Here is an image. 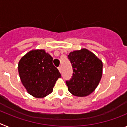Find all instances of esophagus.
I'll use <instances>...</instances> for the list:
<instances>
[{
	"mask_svg": "<svg viewBox=\"0 0 127 127\" xmlns=\"http://www.w3.org/2000/svg\"><path fill=\"white\" fill-rule=\"evenodd\" d=\"M58 70H59V72H60V73H62V67L61 66H60V67H58Z\"/></svg>",
	"mask_w": 127,
	"mask_h": 127,
	"instance_id": "obj_1",
	"label": "esophagus"
}]
</instances>
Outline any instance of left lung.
Returning <instances> with one entry per match:
<instances>
[{
	"mask_svg": "<svg viewBox=\"0 0 127 127\" xmlns=\"http://www.w3.org/2000/svg\"><path fill=\"white\" fill-rule=\"evenodd\" d=\"M68 58L73 74L66 81L69 91L74 96L86 97L97 88L102 76V62L86 49L70 52Z\"/></svg>",
	"mask_w": 127,
	"mask_h": 127,
	"instance_id": "left-lung-1",
	"label": "left lung"
}]
</instances>
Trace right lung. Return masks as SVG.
<instances>
[{"label":"right lung","instance_id":"add662e5","mask_svg":"<svg viewBox=\"0 0 127 127\" xmlns=\"http://www.w3.org/2000/svg\"><path fill=\"white\" fill-rule=\"evenodd\" d=\"M18 72L27 92L36 98L51 94L57 80L61 77L53 64V58L44 50H32L25 55L19 61Z\"/></svg>","mask_w":127,"mask_h":127}]
</instances>
